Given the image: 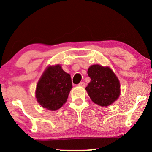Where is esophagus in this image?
<instances>
[{
    "mask_svg": "<svg viewBox=\"0 0 152 152\" xmlns=\"http://www.w3.org/2000/svg\"><path fill=\"white\" fill-rule=\"evenodd\" d=\"M78 85H79V87H85V82H80V83H79Z\"/></svg>",
    "mask_w": 152,
    "mask_h": 152,
    "instance_id": "esophagus-1",
    "label": "esophagus"
}]
</instances>
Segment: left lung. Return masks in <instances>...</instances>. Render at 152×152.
<instances>
[{"label": "left lung", "mask_w": 152, "mask_h": 152, "mask_svg": "<svg viewBox=\"0 0 152 152\" xmlns=\"http://www.w3.org/2000/svg\"><path fill=\"white\" fill-rule=\"evenodd\" d=\"M90 82L86 87L90 99L101 107L114 103L121 93V85L115 73L110 67L91 65L87 70Z\"/></svg>", "instance_id": "8db88e82"}]
</instances>
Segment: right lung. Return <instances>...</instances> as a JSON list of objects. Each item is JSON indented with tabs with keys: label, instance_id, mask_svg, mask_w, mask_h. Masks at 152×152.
<instances>
[{
	"label": "right lung",
	"instance_id": "right-lung-1",
	"mask_svg": "<svg viewBox=\"0 0 152 152\" xmlns=\"http://www.w3.org/2000/svg\"><path fill=\"white\" fill-rule=\"evenodd\" d=\"M72 87L70 75L60 65H50L38 81L35 96L43 108L55 111L65 104Z\"/></svg>",
	"mask_w": 152,
	"mask_h": 152
}]
</instances>
